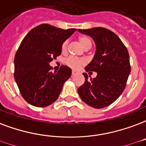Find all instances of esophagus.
Wrapping results in <instances>:
<instances>
[{"mask_svg":"<svg viewBox=\"0 0 146 146\" xmlns=\"http://www.w3.org/2000/svg\"><path fill=\"white\" fill-rule=\"evenodd\" d=\"M77 74H78V73H77L76 71H74V70L72 71V75H73V76H76V75H77Z\"/></svg>","mask_w":146,"mask_h":146,"instance_id":"34e87169","label":"esophagus"}]
</instances>
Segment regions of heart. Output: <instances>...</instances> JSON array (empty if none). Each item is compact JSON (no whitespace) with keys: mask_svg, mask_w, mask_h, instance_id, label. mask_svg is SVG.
Instances as JSON below:
<instances>
[{"mask_svg":"<svg viewBox=\"0 0 146 146\" xmlns=\"http://www.w3.org/2000/svg\"><path fill=\"white\" fill-rule=\"evenodd\" d=\"M79 42L80 43V45L83 46V48L84 49H89V48H91L92 46V42H91V40L89 37L87 36H85V35H83V36H80L79 38ZM67 46H68V41L66 40L65 42H63V43L62 44V51L66 52V49H67ZM66 63L70 66V68H72L73 70H78L79 68H80L84 65L85 63V61L84 59H76V58H73V57H70L68 58L66 60Z\"/></svg>","mask_w":146,"mask_h":146,"instance_id":"b5f03b06","label":"heart"}]
</instances>
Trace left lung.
Instances as JSON below:
<instances>
[{
	"label": "left lung",
	"instance_id": "8db88e82",
	"mask_svg": "<svg viewBox=\"0 0 146 146\" xmlns=\"http://www.w3.org/2000/svg\"><path fill=\"white\" fill-rule=\"evenodd\" d=\"M78 31L94 41L96 52L85 70L98 73L90 80L87 73H83L85 82L78 88L79 96L89 106L103 108L117 100L126 87L131 72L128 49L117 35L109 29L93 28Z\"/></svg>",
	"mask_w": 146,
	"mask_h": 146
}]
</instances>
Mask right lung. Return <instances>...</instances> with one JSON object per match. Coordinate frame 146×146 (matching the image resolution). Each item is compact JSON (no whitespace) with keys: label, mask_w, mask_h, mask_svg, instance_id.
<instances>
[{"label":"right lung","mask_w":146,"mask_h":146,"mask_svg":"<svg viewBox=\"0 0 146 146\" xmlns=\"http://www.w3.org/2000/svg\"><path fill=\"white\" fill-rule=\"evenodd\" d=\"M76 31L42 24L24 38L15 57L14 75L21 96L29 104L44 108L58 99L72 70L62 66L52 73L49 62L61 54L63 42Z\"/></svg>","instance_id":"right-lung-1"}]
</instances>
